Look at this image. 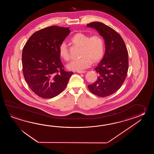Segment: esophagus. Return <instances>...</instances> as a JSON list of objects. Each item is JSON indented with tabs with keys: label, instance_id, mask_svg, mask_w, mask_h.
Listing matches in <instances>:
<instances>
[{
	"label": "esophagus",
	"instance_id": "1",
	"mask_svg": "<svg viewBox=\"0 0 154 154\" xmlns=\"http://www.w3.org/2000/svg\"><path fill=\"white\" fill-rule=\"evenodd\" d=\"M86 72V71H78V72H77L78 73H79V74H82V73H85V72Z\"/></svg>",
	"mask_w": 154,
	"mask_h": 154
}]
</instances>
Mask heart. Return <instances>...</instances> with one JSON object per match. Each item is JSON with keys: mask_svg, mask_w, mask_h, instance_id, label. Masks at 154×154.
Here are the masks:
<instances>
[{"mask_svg": "<svg viewBox=\"0 0 154 154\" xmlns=\"http://www.w3.org/2000/svg\"><path fill=\"white\" fill-rule=\"evenodd\" d=\"M71 42L76 46L82 47L81 58L73 60L67 65V68L72 71H81L87 69L93 62H100L105 53V42L101 36L95 35L90 36L84 33L75 34L71 38ZM59 54L66 61L70 59L68 47L66 43L59 45Z\"/></svg>", "mask_w": 154, "mask_h": 154, "instance_id": "1", "label": "heart"}]
</instances>
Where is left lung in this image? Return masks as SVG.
I'll list each match as a JSON object with an SVG mask.
<instances>
[{
	"instance_id": "obj_1",
	"label": "left lung",
	"mask_w": 154,
	"mask_h": 154,
	"mask_svg": "<svg viewBox=\"0 0 154 154\" xmlns=\"http://www.w3.org/2000/svg\"><path fill=\"white\" fill-rule=\"evenodd\" d=\"M87 27L95 29L105 39V55L95 68L97 80L88 85L90 91L99 97H107L118 90L125 82L128 70V53L121 35L100 22H92Z\"/></svg>"
}]
</instances>
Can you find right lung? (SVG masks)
I'll use <instances>...</instances> for the list:
<instances>
[{
  "label": "right lung",
  "mask_w": 154,
  "mask_h": 154,
  "mask_svg": "<svg viewBox=\"0 0 154 154\" xmlns=\"http://www.w3.org/2000/svg\"><path fill=\"white\" fill-rule=\"evenodd\" d=\"M70 32L69 27H47L34 33L23 47L24 78L31 90L42 98L59 95L73 74L64 70L58 51L59 45Z\"/></svg>",
  "instance_id": "right-lung-1"
}]
</instances>
